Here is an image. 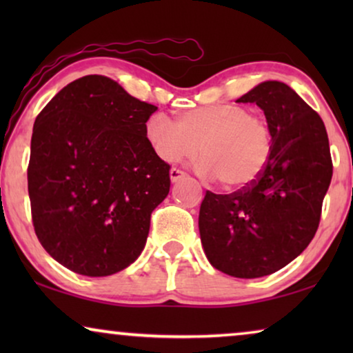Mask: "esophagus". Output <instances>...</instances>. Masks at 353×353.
<instances>
[{
    "instance_id": "1",
    "label": "esophagus",
    "mask_w": 353,
    "mask_h": 353,
    "mask_svg": "<svg viewBox=\"0 0 353 353\" xmlns=\"http://www.w3.org/2000/svg\"><path fill=\"white\" fill-rule=\"evenodd\" d=\"M188 175L183 170H180V168H172L170 170V180L175 183V181H180L183 180V178H186Z\"/></svg>"
}]
</instances>
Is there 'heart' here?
Listing matches in <instances>:
<instances>
[{
  "instance_id": "obj_1",
  "label": "heart",
  "mask_w": 353,
  "mask_h": 353,
  "mask_svg": "<svg viewBox=\"0 0 353 353\" xmlns=\"http://www.w3.org/2000/svg\"><path fill=\"white\" fill-rule=\"evenodd\" d=\"M149 146L165 162H178L201 151L197 168L226 190H244L262 176L273 154L270 123L239 104H214L183 110L178 122L163 114L148 119Z\"/></svg>"
}]
</instances>
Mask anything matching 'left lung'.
<instances>
[{
	"instance_id": "left-lung-1",
	"label": "left lung",
	"mask_w": 353,
	"mask_h": 353,
	"mask_svg": "<svg viewBox=\"0 0 353 353\" xmlns=\"http://www.w3.org/2000/svg\"><path fill=\"white\" fill-rule=\"evenodd\" d=\"M238 103H255L273 133V154L254 185L231 194L207 191L199 210L204 252L234 278L272 274L301 255L320 225L332 176L320 115L281 81H263Z\"/></svg>"
}]
</instances>
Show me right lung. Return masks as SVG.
<instances>
[{
  "mask_svg": "<svg viewBox=\"0 0 353 353\" xmlns=\"http://www.w3.org/2000/svg\"><path fill=\"white\" fill-rule=\"evenodd\" d=\"M156 110L117 81L86 75L38 114L27 168L33 228L72 272L109 276L144 249L152 210L170 191V165L144 134Z\"/></svg>",
  "mask_w": 353,
  "mask_h": 353,
  "instance_id": "1",
  "label": "right lung"
}]
</instances>
